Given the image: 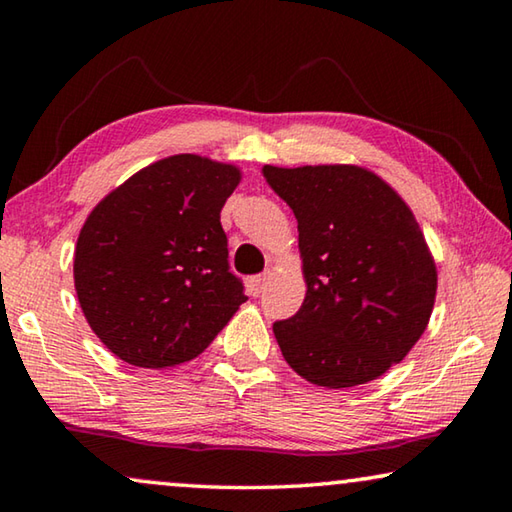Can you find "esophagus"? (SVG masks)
I'll return each instance as SVG.
<instances>
[{
    "label": "esophagus",
    "mask_w": 512,
    "mask_h": 512,
    "mask_svg": "<svg viewBox=\"0 0 512 512\" xmlns=\"http://www.w3.org/2000/svg\"><path fill=\"white\" fill-rule=\"evenodd\" d=\"M266 282H268V275L262 273V275H253L248 277L246 280V287H248V293L250 296H259L266 289Z\"/></svg>",
    "instance_id": "34e87169"
}]
</instances>
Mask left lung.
<instances>
[{"label":"left lung","instance_id":"left-lung-1","mask_svg":"<svg viewBox=\"0 0 512 512\" xmlns=\"http://www.w3.org/2000/svg\"><path fill=\"white\" fill-rule=\"evenodd\" d=\"M262 173L296 214L307 280L302 307L273 323L282 357L325 388L384 375L427 329L436 298V264L413 212L352 164H264Z\"/></svg>","mask_w":512,"mask_h":512}]
</instances>
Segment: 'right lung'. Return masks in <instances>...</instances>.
I'll return each instance as SVG.
<instances>
[{
    "label": "right lung",
    "instance_id": "right-lung-1",
    "mask_svg": "<svg viewBox=\"0 0 512 512\" xmlns=\"http://www.w3.org/2000/svg\"><path fill=\"white\" fill-rule=\"evenodd\" d=\"M239 178L232 164L171 155L88 216L74 250L76 296L121 361L155 370L192 361L248 300L221 228Z\"/></svg>",
    "mask_w": 512,
    "mask_h": 512
}]
</instances>
